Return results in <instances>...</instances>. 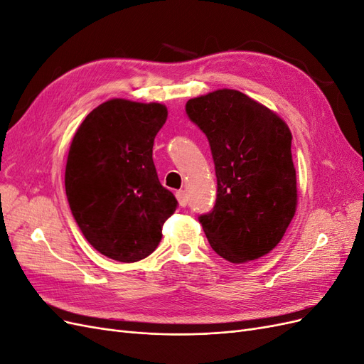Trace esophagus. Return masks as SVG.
Returning a JSON list of instances; mask_svg holds the SVG:
<instances>
[{
    "label": "esophagus",
    "mask_w": 364,
    "mask_h": 364,
    "mask_svg": "<svg viewBox=\"0 0 364 364\" xmlns=\"http://www.w3.org/2000/svg\"><path fill=\"white\" fill-rule=\"evenodd\" d=\"M176 199H178L181 206H186V202H188V199H186V193L183 190L176 191Z\"/></svg>",
    "instance_id": "1"
}]
</instances>
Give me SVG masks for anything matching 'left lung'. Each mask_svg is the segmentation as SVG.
I'll list each match as a JSON object with an SVG mask.
<instances>
[{
	"label": "left lung",
	"instance_id": "8db88e82",
	"mask_svg": "<svg viewBox=\"0 0 364 364\" xmlns=\"http://www.w3.org/2000/svg\"><path fill=\"white\" fill-rule=\"evenodd\" d=\"M211 146L217 200L200 223L220 257L241 264L278 246L297 208L291 132L272 109L237 90L186 102Z\"/></svg>",
	"mask_w": 364,
	"mask_h": 364
}]
</instances>
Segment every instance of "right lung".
<instances>
[{"mask_svg": "<svg viewBox=\"0 0 364 364\" xmlns=\"http://www.w3.org/2000/svg\"><path fill=\"white\" fill-rule=\"evenodd\" d=\"M167 115L162 103L111 98L86 115L71 141L65 168L71 213L107 258L149 257L178 206L153 164V142Z\"/></svg>", "mask_w": 364, "mask_h": 364, "instance_id": "obj_1", "label": "right lung"}]
</instances>
